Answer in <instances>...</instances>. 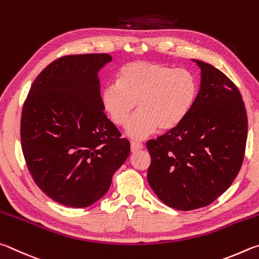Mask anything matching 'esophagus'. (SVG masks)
Masks as SVG:
<instances>
[{"label": "esophagus", "instance_id": "obj_1", "mask_svg": "<svg viewBox=\"0 0 259 259\" xmlns=\"http://www.w3.org/2000/svg\"><path fill=\"white\" fill-rule=\"evenodd\" d=\"M141 149H143V144L142 143H140V142H131V150H132V152L139 151V150H141Z\"/></svg>", "mask_w": 259, "mask_h": 259}]
</instances>
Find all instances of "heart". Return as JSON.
<instances>
[{
    "mask_svg": "<svg viewBox=\"0 0 259 259\" xmlns=\"http://www.w3.org/2000/svg\"><path fill=\"white\" fill-rule=\"evenodd\" d=\"M198 95V81L187 69L156 62H131L121 68L118 81L103 86L100 101L113 124L124 127L139 106L140 112L131 120L127 134L144 139L160 130L178 127L191 111Z\"/></svg>",
    "mask_w": 259,
    "mask_h": 259,
    "instance_id": "obj_1",
    "label": "heart"
}]
</instances>
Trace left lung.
<instances>
[{"label": "left lung", "mask_w": 259, "mask_h": 259, "mask_svg": "<svg viewBox=\"0 0 259 259\" xmlns=\"http://www.w3.org/2000/svg\"><path fill=\"white\" fill-rule=\"evenodd\" d=\"M201 69L200 90L181 124L150 140L148 182L174 209L206 207L228 190L239 174L246 151L248 118L241 93L209 63Z\"/></svg>", "instance_id": "8db88e82"}]
</instances>
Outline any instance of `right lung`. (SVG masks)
<instances>
[{
    "label": "right lung",
    "mask_w": 259,
    "mask_h": 259,
    "mask_svg": "<svg viewBox=\"0 0 259 259\" xmlns=\"http://www.w3.org/2000/svg\"><path fill=\"white\" fill-rule=\"evenodd\" d=\"M108 53L71 54L40 71L21 112L24 157L37 187L63 206L89 207L110 188L130 156L100 101L98 72Z\"/></svg>",
    "instance_id": "right-lung-1"
}]
</instances>
